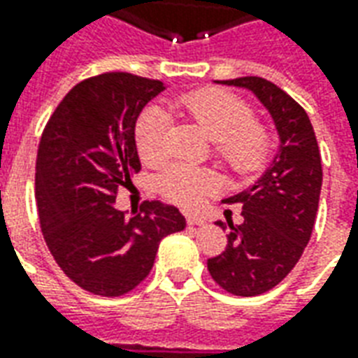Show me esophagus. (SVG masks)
<instances>
[{
    "instance_id": "1",
    "label": "esophagus",
    "mask_w": 358,
    "mask_h": 358,
    "mask_svg": "<svg viewBox=\"0 0 358 358\" xmlns=\"http://www.w3.org/2000/svg\"><path fill=\"white\" fill-rule=\"evenodd\" d=\"M186 222L189 226H203V224H207V220H205V218H203V217H199V215H187Z\"/></svg>"
}]
</instances>
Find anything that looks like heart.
I'll return each instance as SVG.
<instances>
[{
    "mask_svg": "<svg viewBox=\"0 0 358 358\" xmlns=\"http://www.w3.org/2000/svg\"><path fill=\"white\" fill-rule=\"evenodd\" d=\"M172 109L184 113L207 134L217 153L232 171L248 174L263 164L268 148L264 128L251 120V109L240 97L220 90H201L174 97ZM171 118L159 107H149L136 122V148L145 164L164 163L169 151ZM220 180L215 172L192 164H174L161 174V194L182 207H195L215 194Z\"/></svg>",
    "mask_w": 358,
    "mask_h": 358,
    "instance_id": "1",
    "label": "heart"
}]
</instances>
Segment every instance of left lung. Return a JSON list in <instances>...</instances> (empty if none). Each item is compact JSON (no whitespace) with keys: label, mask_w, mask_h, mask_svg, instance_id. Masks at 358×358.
I'll return each instance as SVG.
<instances>
[{"label":"left lung","mask_w":358,"mask_h":358,"mask_svg":"<svg viewBox=\"0 0 358 358\" xmlns=\"http://www.w3.org/2000/svg\"><path fill=\"white\" fill-rule=\"evenodd\" d=\"M217 82L253 92L270 113L280 138L263 176L224 199L240 203L243 222H228L224 253L207 261L209 274L222 289L253 297L280 284L307 248L320 199L322 161L307 113L284 90L259 76ZM217 224L226 228L220 220Z\"/></svg>","instance_id":"1"}]
</instances>
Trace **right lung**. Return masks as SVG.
<instances>
[{"label":"right lung","mask_w":358,"mask_h":358,"mask_svg":"<svg viewBox=\"0 0 358 358\" xmlns=\"http://www.w3.org/2000/svg\"><path fill=\"white\" fill-rule=\"evenodd\" d=\"M164 90L159 80L107 73L76 84L43 128L36 201L43 240L74 284L101 297L132 292L169 234L186 228L176 207L145 201L128 215L118 189L140 172L136 120Z\"/></svg>","instance_id":"right-lung-1"}]
</instances>
